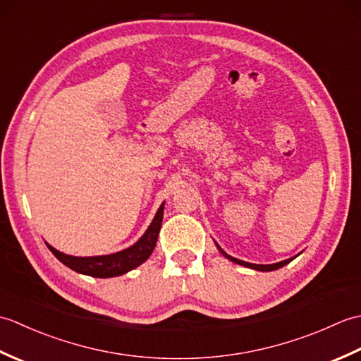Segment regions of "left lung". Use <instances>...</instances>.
<instances>
[{"mask_svg": "<svg viewBox=\"0 0 361 361\" xmlns=\"http://www.w3.org/2000/svg\"><path fill=\"white\" fill-rule=\"evenodd\" d=\"M216 247H217V250L221 252V255H224L226 259H229L231 260V262H234V264H239V265H243V267H247V268H251V270H257V271H273V270H278V268H282L283 265H287V264H290L291 260H293L295 257H290V259H286V260H281V262H276V264H268V265H260V264H250V262H245V260H240V259H235V257H233V256H229V255H226V252L221 250L219 245L216 243Z\"/></svg>", "mask_w": 361, "mask_h": 361, "instance_id": "left-lung-1", "label": "left lung"}]
</instances>
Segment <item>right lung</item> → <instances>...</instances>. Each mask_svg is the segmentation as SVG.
Wrapping results in <instances>:
<instances>
[{"label":"right lung","mask_w":361,"mask_h":361,"mask_svg":"<svg viewBox=\"0 0 361 361\" xmlns=\"http://www.w3.org/2000/svg\"><path fill=\"white\" fill-rule=\"evenodd\" d=\"M163 212H164V203L159 206L155 217H153L152 224L145 229V233L140 237V240L133 243L132 247L126 250H121L118 252H111V255L104 256H88V257H79V256H70L65 252L51 247L48 248L56 256L60 262L66 265L71 270L78 271L80 274L93 276V278H114V276L126 274L133 268L140 267L150 257V255L155 250V245L158 240V234L161 229V221H163Z\"/></svg>","instance_id":"right-lung-1"}]
</instances>
